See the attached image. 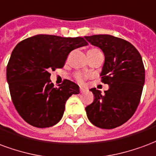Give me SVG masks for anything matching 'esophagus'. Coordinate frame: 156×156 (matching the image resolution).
<instances>
[{
    "label": "esophagus",
    "mask_w": 156,
    "mask_h": 156,
    "mask_svg": "<svg viewBox=\"0 0 156 156\" xmlns=\"http://www.w3.org/2000/svg\"><path fill=\"white\" fill-rule=\"evenodd\" d=\"M85 91H86V90L84 89V88H82V87L80 88V93H84Z\"/></svg>",
    "instance_id": "1"
}]
</instances>
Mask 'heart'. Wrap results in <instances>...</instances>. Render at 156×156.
<instances>
[{
    "label": "heart",
    "instance_id": "heart-1",
    "mask_svg": "<svg viewBox=\"0 0 156 156\" xmlns=\"http://www.w3.org/2000/svg\"><path fill=\"white\" fill-rule=\"evenodd\" d=\"M94 50H97V49H90L89 51H94ZM76 80L78 82L81 83L84 81L85 76H84L83 75H81V74H76Z\"/></svg>",
    "mask_w": 156,
    "mask_h": 156
}]
</instances>
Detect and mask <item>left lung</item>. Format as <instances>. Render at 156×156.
I'll list each match as a JSON object with an SVG mask.
<instances>
[{
	"instance_id": "1",
	"label": "left lung",
	"mask_w": 156,
	"mask_h": 156,
	"mask_svg": "<svg viewBox=\"0 0 156 156\" xmlns=\"http://www.w3.org/2000/svg\"><path fill=\"white\" fill-rule=\"evenodd\" d=\"M105 55L101 81L109 85L104 94L92 88L94 101L86 107V115L94 126L114 129L132 116L140 101L145 84V67L140 54L126 40L111 35L85 36Z\"/></svg>"
}]
</instances>
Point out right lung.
I'll return each instance as SVG.
<instances>
[{
    "mask_svg": "<svg viewBox=\"0 0 156 156\" xmlns=\"http://www.w3.org/2000/svg\"><path fill=\"white\" fill-rule=\"evenodd\" d=\"M87 45L82 37L52 35H36L16 45L6 67V80L12 102L25 121L46 128L61 120L66 102L79 94V86L65 80L54 87L49 71L62 68L71 51Z\"/></svg>",
    "mask_w": 156,
    "mask_h": 156,
    "instance_id": "obj_1",
    "label": "right lung"
}]
</instances>
